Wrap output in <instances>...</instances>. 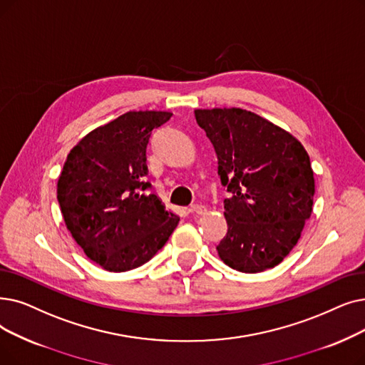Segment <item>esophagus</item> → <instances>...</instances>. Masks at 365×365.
<instances>
[{"instance_id": "esophagus-1", "label": "esophagus", "mask_w": 365, "mask_h": 365, "mask_svg": "<svg viewBox=\"0 0 365 365\" xmlns=\"http://www.w3.org/2000/svg\"><path fill=\"white\" fill-rule=\"evenodd\" d=\"M189 210H191L192 213H197V215H202V213L207 212L205 205H202V204H192L191 209H189Z\"/></svg>"}]
</instances>
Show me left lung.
Segmentation results:
<instances>
[{
	"label": "left lung",
	"mask_w": 365,
	"mask_h": 365,
	"mask_svg": "<svg viewBox=\"0 0 365 365\" xmlns=\"http://www.w3.org/2000/svg\"><path fill=\"white\" fill-rule=\"evenodd\" d=\"M197 123L217 156L228 231L219 258L242 273H261L289 255L312 215L314 178L299 141L243 108H197Z\"/></svg>",
	"instance_id": "left-lung-1"
}]
</instances>
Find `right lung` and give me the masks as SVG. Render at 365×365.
Wrapping results in <instances>:
<instances>
[{
	"label": "right lung",
	"mask_w": 365,
	"mask_h": 365,
	"mask_svg": "<svg viewBox=\"0 0 365 365\" xmlns=\"http://www.w3.org/2000/svg\"><path fill=\"white\" fill-rule=\"evenodd\" d=\"M171 116L140 110L98 126L70 150L61 171L56 192L66 225L107 272L143 265L179 224L146 182L150 135Z\"/></svg>",
	"instance_id": "right-lung-1"
}]
</instances>
